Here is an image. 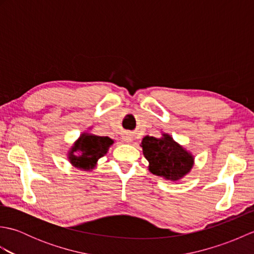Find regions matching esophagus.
Returning <instances> with one entry per match:
<instances>
[{
  "instance_id": "esophagus-1",
  "label": "esophagus",
  "mask_w": 254,
  "mask_h": 254,
  "mask_svg": "<svg viewBox=\"0 0 254 254\" xmlns=\"http://www.w3.org/2000/svg\"><path fill=\"white\" fill-rule=\"evenodd\" d=\"M124 139H126L127 142H131L132 141V138H131V136H126L124 137Z\"/></svg>"
}]
</instances>
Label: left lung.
<instances>
[{"instance_id":"1","label":"left lung","mask_w":254,"mask_h":254,"mask_svg":"<svg viewBox=\"0 0 254 254\" xmlns=\"http://www.w3.org/2000/svg\"><path fill=\"white\" fill-rule=\"evenodd\" d=\"M141 146L145 158L149 163V171L167 180L181 179L193 167V156L168 134H163L160 138L145 136Z\"/></svg>"}]
</instances>
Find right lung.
<instances>
[{
	"label": "right lung",
	"instance_id": "right-lung-1",
	"mask_svg": "<svg viewBox=\"0 0 254 254\" xmlns=\"http://www.w3.org/2000/svg\"><path fill=\"white\" fill-rule=\"evenodd\" d=\"M112 144V139L107 136L83 133L69 152L68 159L77 168L90 170L96 166L97 160L107 154ZM74 152H78L79 155H74Z\"/></svg>",
	"mask_w": 254,
	"mask_h": 254
}]
</instances>
